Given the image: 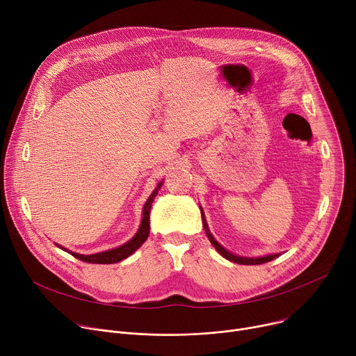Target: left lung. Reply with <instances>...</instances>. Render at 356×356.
Segmentation results:
<instances>
[{"label":"left lung","mask_w":356,"mask_h":356,"mask_svg":"<svg viewBox=\"0 0 356 356\" xmlns=\"http://www.w3.org/2000/svg\"><path fill=\"white\" fill-rule=\"evenodd\" d=\"M200 211H202V218H203V227H204V232H206V234H207V237H209L211 245L218 251L220 255H222V257L225 258V260L237 263V264H244V266H258V264L268 263V261L274 260V258L280 257V254H268V255H264V257H241V255L233 254V252L229 251V250H225V248L213 237V234L210 233L207 221H206V217H204V211H203L202 207H200Z\"/></svg>","instance_id":"1"}]
</instances>
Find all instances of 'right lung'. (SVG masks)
I'll list each match as a JSON object with an SVG mask.
<instances>
[{"label":"right lung","instance_id":"obj_1","mask_svg":"<svg viewBox=\"0 0 356 356\" xmlns=\"http://www.w3.org/2000/svg\"><path fill=\"white\" fill-rule=\"evenodd\" d=\"M163 180L159 181L157 186L154 187V190L152 191V195L149 196V199L146 200L145 206H143V210H142V221H140V225L139 229L136 232V234L129 240L127 243L116 247V248H112V250H106V251H101V252H96V254H78V252H74L65 247H62L59 244L55 243L56 247H59L60 250L70 252L71 255H74L75 258H78V260L81 261H85V263H90V264H115V263H119L122 260H124V258H127L129 255H132L149 237V232H150V209H152V204H153V200L154 197L157 196V191L159 188L163 186Z\"/></svg>","mask_w":356,"mask_h":356}]
</instances>
